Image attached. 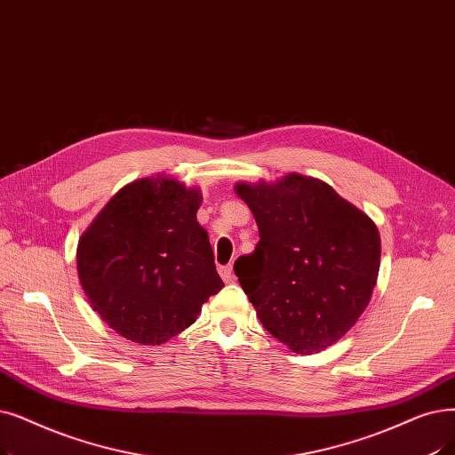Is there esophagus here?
<instances>
[{
	"instance_id": "esophagus-1",
	"label": "esophagus",
	"mask_w": 455,
	"mask_h": 455,
	"mask_svg": "<svg viewBox=\"0 0 455 455\" xmlns=\"http://www.w3.org/2000/svg\"><path fill=\"white\" fill-rule=\"evenodd\" d=\"M220 275H221V279L225 281V283H234V271H232V266L228 264V266H221L220 267Z\"/></svg>"
}]
</instances>
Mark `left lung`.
I'll use <instances>...</instances> for the list:
<instances>
[{
	"instance_id": "obj_1",
	"label": "left lung",
	"mask_w": 455,
	"mask_h": 455,
	"mask_svg": "<svg viewBox=\"0 0 455 455\" xmlns=\"http://www.w3.org/2000/svg\"><path fill=\"white\" fill-rule=\"evenodd\" d=\"M260 242L234 264L260 323L293 353L340 340L370 303L381 238L370 217L329 184L298 172L235 184Z\"/></svg>"
}]
</instances>
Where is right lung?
Wrapping results in <instances>:
<instances>
[{
    "instance_id": "add662e5",
    "label": "right lung",
    "mask_w": 455,
    "mask_h": 455,
    "mask_svg": "<svg viewBox=\"0 0 455 455\" xmlns=\"http://www.w3.org/2000/svg\"><path fill=\"white\" fill-rule=\"evenodd\" d=\"M201 191L167 176L124 186L77 243V276L91 307L121 337L160 346L195 323L225 284L208 232L196 221Z\"/></svg>"
}]
</instances>
